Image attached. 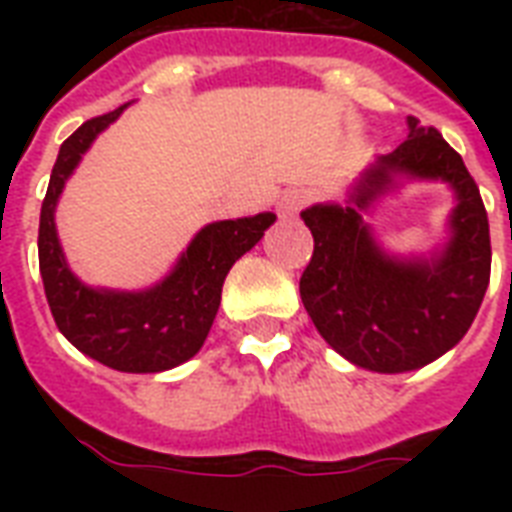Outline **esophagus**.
Wrapping results in <instances>:
<instances>
[{"mask_svg":"<svg viewBox=\"0 0 512 512\" xmlns=\"http://www.w3.org/2000/svg\"><path fill=\"white\" fill-rule=\"evenodd\" d=\"M308 201H311V193L303 191V188H292L279 199V212L281 215H297Z\"/></svg>","mask_w":512,"mask_h":512,"instance_id":"1","label":"esophagus"}]
</instances>
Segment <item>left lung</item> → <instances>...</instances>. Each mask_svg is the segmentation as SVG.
Here are the masks:
<instances>
[{"label":"left lung","instance_id":"left-lung-1","mask_svg":"<svg viewBox=\"0 0 512 512\" xmlns=\"http://www.w3.org/2000/svg\"><path fill=\"white\" fill-rule=\"evenodd\" d=\"M396 174L446 179L458 193L453 241L430 264H398L381 255L358 208ZM313 233L300 297L319 335L356 366L409 372L436 361L465 337L492 273L489 217L462 156L436 127L409 116L401 146L361 177L348 207L319 204L303 212Z\"/></svg>","mask_w":512,"mask_h":512}]
</instances>
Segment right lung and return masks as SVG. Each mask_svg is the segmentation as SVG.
I'll return each mask as SVG.
<instances>
[{
	"label": "right lung",
	"instance_id": "obj_1",
	"mask_svg": "<svg viewBox=\"0 0 512 512\" xmlns=\"http://www.w3.org/2000/svg\"><path fill=\"white\" fill-rule=\"evenodd\" d=\"M124 106L87 122L63 140L39 215V271L52 319L84 356L116 372H164L199 353L220 308L223 281L231 265L263 239L276 220L263 212L241 220H220L196 233L175 271L146 292H98L68 271L55 233V204L82 154Z\"/></svg>",
	"mask_w": 512,
	"mask_h": 512
}]
</instances>
